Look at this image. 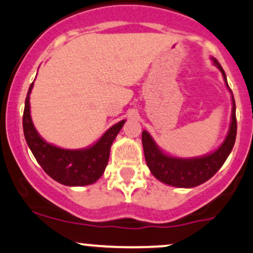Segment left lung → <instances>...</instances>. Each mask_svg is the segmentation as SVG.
I'll list each match as a JSON object with an SVG mask.
<instances>
[{
	"label": "left lung",
	"instance_id": "1",
	"mask_svg": "<svg viewBox=\"0 0 253 253\" xmlns=\"http://www.w3.org/2000/svg\"><path fill=\"white\" fill-rule=\"evenodd\" d=\"M213 62L223 75L225 84L229 89L223 69H222V66L216 59H213ZM232 99L233 111L229 132H228L227 138L222 143L221 147L214 151L213 153L209 154V156L192 159L173 158V157L167 156L157 147L156 142L151 137V135L147 131H142V145L146 163H147V167L151 170V172L153 173L154 177L158 178L163 183L170 184V186L181 187V188H192V187L199 186L204 182L210 180L214 173L221 169L225 159L228 158L233 147H234L236 137L235 101L233 94Z\"/></svg>",
	"mask_w": 253,
	"mask_h": 253
}]
</instances>
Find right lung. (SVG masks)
I'll return each instance as SVG.
<instances>
[{"mask_svg":"<svg viewBox=\"0 0 253 253\" xmlns=\"http://www.w3.org/2000/svg\"><path fill=\"white\" fill-rule=\"evenodd\" d=\"M30 85L23 115V129L28 146L37 163L53 180L65 186H86L96 182L104 173L110 148L126 121L111 126L102 137L86 149H62L45 142L37 134L30 116Z\"/></svg>","mask_w":253,"mask_h":253,"instance_id":"right-lung-1","label":"right lung"}]
</instances>
